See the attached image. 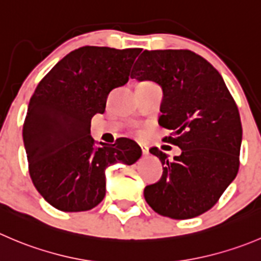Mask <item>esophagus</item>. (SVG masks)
<instances>
[{
  "label": "esophagus",
  "instance_id": "esophagus-1",
  "mask_svg": "<svg viewBox=\"0 0 261 261\" xmlns=\"http://www.w3.org/2000/svg\"><path fill=\"white\" fill-rule=\"evenodd\" d=\"M141 146V151H143L144 155H148L149 154V148L146 145H140Z\"/></svg>",
  "mask_w": 261,
  "mask_h": 261
}]
</instances>
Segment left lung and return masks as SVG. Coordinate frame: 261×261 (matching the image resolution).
<instances>
[{"label": "left lung", "instance_id": "8db88e82", "mask_svg": "<svg viewBox=\"0 0 261 261\" xmlns=\"http://www.w3.org/2000/svg\"><path fill=\"white\" fill-rule=\"evenodd\" d=\"M131 77L163 90L159 125L173 131L167 140L181 149L169 159L158 148L163 174L144 190L154 212L172 219L205 213L236 178L242 126L223 77L201 56L187 49L144 50Z\"/></svg>", "mask_w": 261, "mask_h": 261}]
</instances>
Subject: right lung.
<instances>
[{
  "label": "right lung",
  "instance_id": "add662e5",
  "mask_svg": "<svg viewBox=\"0 0 261 261\" xmlns=\"http://www.w3.org/2000/svg\"><path fill=\"white\" fill-rule=\"evenodd\" d=\"M140 48L87 45L65 56L38 84L22 127L29 173L44 200L62 212H85L106 195V169L135 163L141 148L120 138L97 144L90 121L110 92L128 82Z\"/></svg>",
  "mask_w": 261,
  "mask_h": 261
}]
</instances>
